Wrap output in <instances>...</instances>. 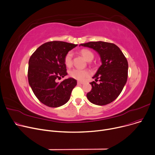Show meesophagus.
I'll use <instances>...</instances> for the list:
<instances>
[{
    "mask_svg": "<svg viewBox=\"0 0 155 155\" xmlns=\"http://www.w3.org/2000/svg\"><path fill=\"white\" fill-rule=\"evenodd\" d=\"M84 82H81V81H78V84H84Z\"/></svg>",
    "mask_w": 155,
    "mask_h": 155,
    "instance_id": "34e87169",
    "label": "esophagus"
}]
</instances>
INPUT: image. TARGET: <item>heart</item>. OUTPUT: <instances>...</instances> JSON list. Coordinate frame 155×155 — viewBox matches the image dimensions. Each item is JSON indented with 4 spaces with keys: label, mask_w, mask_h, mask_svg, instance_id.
<instances>
[{
    "label": "heart",
    "mask_w": 155,
    "mask_h": 155,
    "mask_svg": "<svg viewBox=\"0 0 155 155\" xmlns=\"http://www.w3.org/2000/svg\"><path fill=\"white\" fill-rule=\"evenodd\" d=\"M82 56L86 61H89V59H93L94 58L93 54L91 51L88 49H83L80 51ZM64 62L65 65L67 67L71 66L72 64V52L71 51H69L64 56ZM89 75V71L86 69L82 70L78 69H73L69 71V76L76 80L83 81L85 78H86Z\"/></svg>",
    "instance_id": "heart-1"
}]
</instances>
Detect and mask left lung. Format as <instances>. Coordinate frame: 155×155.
<instances>
[{
    "label": "left lung",
    "mask_w": 155,
    "mask_h": 155,
    "mask_svg": "<svg viewBox=\"0 0 155 155\" xmlns=\"http://www.w3.org/2000/svg\"><path fill=\"white\" fill-rule=\"evenodd\" d=\"M98 52L102 62L93 78L99 79L100 83H90L92 89L87 97L93 104L103 106L112 103L121 93L128 79V63L126 57L116 45L97 41L81 44Z\"/></svg>",
    "instance_id": "obj_1"
}]
</instances>
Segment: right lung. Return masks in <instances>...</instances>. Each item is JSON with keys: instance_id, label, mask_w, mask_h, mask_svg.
Returning a JSON list of instances; mask_svg holds the SVG:
<instances>
[{"instance_id": "obj_1", "label": "right lung", "mask_w": 155, "mask_h": 155, "mask_svg": "<svg viewBox=\"0 0 155 155\" xmlns=\"http://www.w3.org/2000/svg\"><path fill=\"white\" fill-rule=\"evenodd\" d=\"M77 45L50 41L41 45L31 56L27 73L29 83L36 97L45 106L59 107L70 99L77 81L68 78L58 83L57 79L68 74L64 58Z\"/></svg>"}]
</instances>
